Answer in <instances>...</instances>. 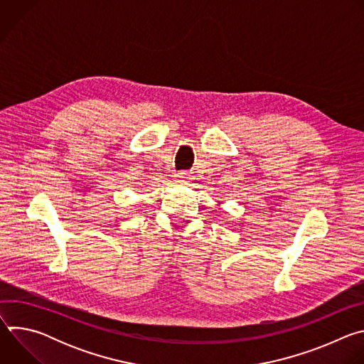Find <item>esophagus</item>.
Wrapping results in <instances>:
<instances>
[{
	"mask_svg": "<svg viewBox=\"0 0 364 364\" xmlns=\"http://www.w3.org/2000/svg\"><path fill=\"white\" fill-rule=\"evenodd\" d=\"M177 180H180V181H186L187 178H188V173L187 171H180V173H177Z\"/></svg>",
	"mask_w": 364,
	"mask_h": 364,
	"instance_id": "obj_1",
	"label": "esophagus"
}]
</instances>
